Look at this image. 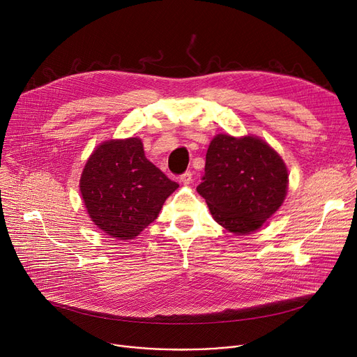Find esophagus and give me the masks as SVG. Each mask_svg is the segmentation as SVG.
Instances as JSON below:
<instances>
[{
  "label": "esophagus",
  "instance_id": "34e87169",
  "mask_svg": "<svg viewBox=\"0 0 357 357\" xmlns=\"http://www.w3.org/2000/svg\"><path fill=\"white\" fill-rule=\"evenodd\" d=\"M192 181H193V174L190 171H186L185 174L181 175V182L183 185H189V183H192Z\"/></svg>",
  "mask_w": 357,
  "mask_h": 357
}]
</instances>
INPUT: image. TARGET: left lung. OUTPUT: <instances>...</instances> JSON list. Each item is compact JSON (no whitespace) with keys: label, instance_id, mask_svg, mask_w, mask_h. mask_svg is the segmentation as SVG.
I'll return each mask as SVG.
<instances>
[{"label":"left lung","instance_id":"obj_1","mask_svg":"<svg viewBox=\"0 0 357 357\" xmlns=\"http://www.w3.org/2000/svg\"><path fill=\"white\" fill-rule=\"evenodd\" d=\"M287 189V167L267 142L227 134L212 139L205 175L196 188L213 219L236 234L260 229L282 205Z\"/></svg>","mask_w":357,"mask_h":357}]
</instances>
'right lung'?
<instances>
[{
	"instance_id": "1",
	"label": "right lung",
	"mask_w": 357,
	"mask_h": 357,
	"mask_svg": "<svg viewBox=\"0 0 357 357\" xmlns=\"http://www.w3.org/2000/svg\"><path fill=\"white\" fill-rule=\"evenodd\" d=\"M178 186L145 158L139 138L110 139L98 145L80 178L90 219L120 240L135 238L154 222Z\"/></svg>"
}]
</instances>
